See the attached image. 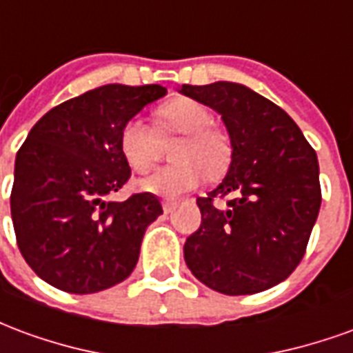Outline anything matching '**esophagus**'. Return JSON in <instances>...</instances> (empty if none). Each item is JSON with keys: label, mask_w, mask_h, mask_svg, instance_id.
<instances>
[{"label": "esophagus", "mask_w": 353, "mask_h": 353, "mask_svg": "<svg viewBox=\"0 0 353 353\" xmlns=\"http://www.w3.org/2000/svg\"><path fill=\"white\" fill-rule=\"evenodd\" d=\"M177 202H174V200H164L162 202V210H164V214H172L174 210H176Z\"/></svg>", "instance_id": "1"}]
</instances>
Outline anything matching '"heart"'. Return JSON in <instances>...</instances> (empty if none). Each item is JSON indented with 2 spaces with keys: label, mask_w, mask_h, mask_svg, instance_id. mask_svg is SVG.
<instances>
[{
  "label": "heart",
  "mask_w": 353,
  "mask_h": 353,
  "mask_svg": "<svg viewBox=\"0 0 353 353\" xmlns=\"http://www.w3.org/2000/svg\"><path fill=\"white\" fill-rule=\"evenodd\" d=\"M181 136L172 151L170 166L139 177L138 191L161 199H177L196 189L204 177H221L232 161V141L227 130L214 124L212 111L191 98H176L154 113V128L141 117H130L121 126L119 145L130 168H151L159 153L161 139Z\"/></svg>",
  "instance_id": "obj_1"
}]
</instances>
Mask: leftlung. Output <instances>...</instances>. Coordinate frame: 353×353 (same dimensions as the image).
I'll return each mask as SVG.
<instances>
[{
  "label": "left lung",
  "mask_w": 353,
  "mask_h": 353,
  "mask_svg": "<svg viewBox=\"0 0 353 353\" xmlns=\"http://www.w3.org/2000/svg\"><path fill=\"white\" fill-rule=\"evenodd\" d=\"M181 92L215 109L232 141L229 174L196 199L202 223L185 242V263L225 295L270 289L303 261L318 219L316 151L283 109L244 85L217 81Z\"/></svg>",
  "instance_id": "left-lung-1"
}]
</instances>
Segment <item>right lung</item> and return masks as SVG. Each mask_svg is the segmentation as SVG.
<instances>
[{
    "label": "right lung",
    "instance_id": "obj_1",
    "mask_svg": "<svg viewBox=\"0 0 353 353\" xmlns=\"http://www.w3.org/2000/svg\"><path fill=\"white\" fill-rule=\"evenodd\" d=\"M164 94L161 85H105L52 108L30 130L14 162L11 217L20 253L41 280L87 295L130 276L162 206L147 192L108 199L132 174L119 134Z\"/></svg>",
    "mask_w": 353,
    "mask_h": 353
}]
</instances>
